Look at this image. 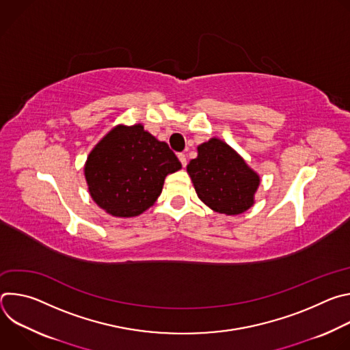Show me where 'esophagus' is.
<instances>
[{
	"mask_svg": "<svg viewBox=\"0 0 350 350\" xmlns=\"http://www.w3.org/2000/svg\"><path fill=\"white\" fill-rule=\"evenodd\" d=\"M178 159H180L181 165L185 167V166H187V157H185L184 154H178Z\"/></svg>",
	"mask_w": 350,
	"mask_h": 350,
	"instance_id": "obj_1",
	"label": "esophagus"
}]
</instances>
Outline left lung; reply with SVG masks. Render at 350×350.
Wrapping results in <instances>:
<instances>
[{
  "label": "left lung",
  "instance_id": "obj_1",
  "mask_svg": "<svg viewBox=\"0 0 350 350\" xmlns=\"http://www.w3.org/2000/svg\"><path fill=\"white\" fill-rule=\"evenodd\" d=\"M198 198L213 212L241 215L255 204L260 176L220 138L198 145V157L187 166Z\"/></svg>",
  "mask_w": 350,
  "mask_h": 350
}]
</instances>
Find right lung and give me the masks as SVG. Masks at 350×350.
<instances>
[{"mask_svg": "<svg viewBox=\"0 0 350 350\" xmlns=\"http://www.w3.org/2000/svg\"><path fill=\"white\" fill-rule=\"evenodd\" d=\"M181 163L165 141L141 123L118 124L91 149L84 177L92 201L115 217H135L151 208L165 178Z\"/></svg>", "mask_w": 350, "mask_h": 350, "instance_id": "obj_1", "label": "right lung"}]
</instances>
